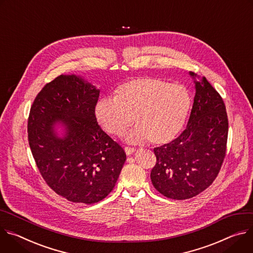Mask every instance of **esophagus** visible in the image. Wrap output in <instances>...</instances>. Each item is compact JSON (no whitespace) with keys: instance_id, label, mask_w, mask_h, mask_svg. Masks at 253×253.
Here are the masks:
<instances>
[{"instance_id":"esophagus-1","label":"esophagus","mask_w":253,"mask_h":253,"mask_svg":"<svg viewBox=\"0 0 253 253\" xmlns=\"http://www.w3.org/2000/svg\"><path fill=\"white\" fill-rule=\"evenodd\" d=\"M125 152H126V156H130V155H132L134 152H135V150L133 149V148H125Z\"/></svg>"}]
</instances>
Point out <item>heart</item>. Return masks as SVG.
Listing matches in <instances>:
<instances>
[{
  "mask_svg": "<svg viewBox=\"0 0 253 253\" xmlns=\"http://www.w3.org/2000/svg\"><path fill=\"white\" fill-rule=\"evenodd\" d=\"M190 107V93L181 84L138 77L121 84L115 97L98 99L93 114L98 125L111 135H122L133 121L136 126L125 136L127 143L149 141L161 146L177 137Z\"/></svg>",
  "mask_w": 253,
  "mask_h": 253,
  "instance_id": "heart-1",
  "label": "heart"
}]
</instances>
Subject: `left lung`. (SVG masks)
<instances>
[{"label": "left lung", "mask_w": 253, "mask_h": 253, "mask_svg": "<svg viewBox=\"0 0 253 253\" xmlns=\"http://www.w3.org/2000/svg\"><path fill=\"white\" fill-rule=\"evenodd\" d=\"M195 97L186 129L174 141L154 149V187L167 198L185 200L200 194L217 177L226 153L225 104L205 77L189 72Z\"/></svg>", "instance_id": "obj_1"}]
</instances>
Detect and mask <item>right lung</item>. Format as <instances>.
<instances>
[{
    "instance_id": "1",
    "label": "right lung",
    "mask_w": 253,
    "mask_h": 253,
    "mask_svg": "<svg viewBox=\"0 0 253 253\" xmlns=\"http://www.w3.org/2000/svg\"><path fill=\"white\" fill-rule=\"evenodd\" d=\"M99 91L82 76L62 74L38 93L28 120V139L42 177L74 203L104 199L126 159L94 118Z\"/></svg>"
}]
</instances>
